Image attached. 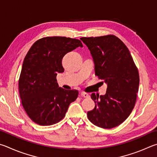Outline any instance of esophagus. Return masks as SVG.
Here are the masks:
<instances>
[{
	"mask_svg": "<svg viewBox=\"0 0 157 157\" xmlns=\"http://www.w3.org/2000/svg\"><path fill=\"white\" fill-rule=\"evenodd\" d=\"M80 95L81 96V97H83L84 98H88V97H90V95L88 94H87V93H86V92H81V94H80Z\"/></svg>",
	"mask_w": 157,
	"mask_h": 157,
	"instance_id": "esophagus-1",
	"label": "esophagus"
}]
</instances>
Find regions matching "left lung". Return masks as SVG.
Returning <instances> with one entry per match:
<instances>
[{
	"mask_svg": "<svg viewBox=\"0 0 157 157\" xmlns=\"http://www.w3.org/2000/svg\"><path fill=\"white\" fill-rule=\"evenodd\" d=\"M95 65V75L108 84L105 95L91 94L95 107L87 112L90 121L110 129L124 122L135 105L139 74L127 47L114 35L82 37Z\"/></svg>",
	"mask_w": 157,
	"mask_h": 157,
	"instance_id": "1",
	"label": "left lung"
}]
</instances>
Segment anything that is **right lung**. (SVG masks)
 <instances>
[{
  "label": "right lung",
  "mask_w": 157,
  "mask_h": 157,
  "mask_svg": "<svg viewBox=\"0 0 157 157\" xmlns=\"http://www.w3.org/2000/svg\"><path fill=\"white\" fill-rule=\"evenodd\" d=\"M81 41L64 36H48L33 44L27 52L18 80L19 94L25 111L34 123L51 125L65 116L78 95L76 90L59 87L56 75L64 71L62 59Z\"/></svg>",
  "instance_id": "right-lung-1"
}]
</instances>
